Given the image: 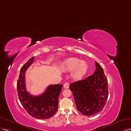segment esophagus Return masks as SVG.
I'll use <instances>...</instances> for the list:
<instances>
[{
	"instance_id": "1",
	"label": "esophagus",
	"mask_w": 131,
	"mask_h": 131,
	"mask_svg": "<svg viewBox=\"0 0 131 131\" xmlns=\"http://www.w3.org/2000/svg\"><path fill=\"white\" fill-rule=\"evenodd\" d=\"M69 83H68V82H66V83L63 84V88L65 89H68L69 88Z\"/></svg>"
}]
</instances>
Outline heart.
<instances>
[{"mask_svg":"<svg viewBox=\"0 0 131 131\" xmlns=\"http://www.w3.org/2000/svg\"><path fill=\"white\" fill-rule=\"evenodd\" d=\"M60 68L63 71H72L71 76L73 79L79 80L87 73L88 65L84 61L76 58H70L62 62Z\"/></svg>","mask_w":131,"mask_h":131,"instance_id":"obj_1","label":"heart"}]
</instances>
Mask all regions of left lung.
<instances>
[{"instance_id": "1", "label": "left lung", "mask_w": 131, "mask_h": 131, "mask_svg": "<svg viewBox=\"0 0 131 131\" xmlns=\"http://www.w3.org/2000/svg\"><path fill=\"white\" fill-rule=\"evenodd\" d=\"M93 74L70 85L77 110L84 115L91 116L102 111L108 97L107 78L95 61Z\"/></svg>"}]
</instances>
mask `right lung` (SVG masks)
<instances>
[{
	"instance_id": "1",
	"label": "right lung",
	"mask_w": 131,
	"mask_h": 131,
	"mask_svg": "<svg viewBox=\"0 0 131 131\" xmlns=\"http://www.w3.org/2000/svg\"><path fill=\"white\" fill-rule=\"evenodd\" d=\"M34 59L35 57L31 58L21 68L17 82V91L22 105L28 114L36 118L44 119L53 116L58 111L59 96L62 85H49L43 94L38 96L29 94L26 88L25 72Z\"/></svg>"
}]
</instances>
